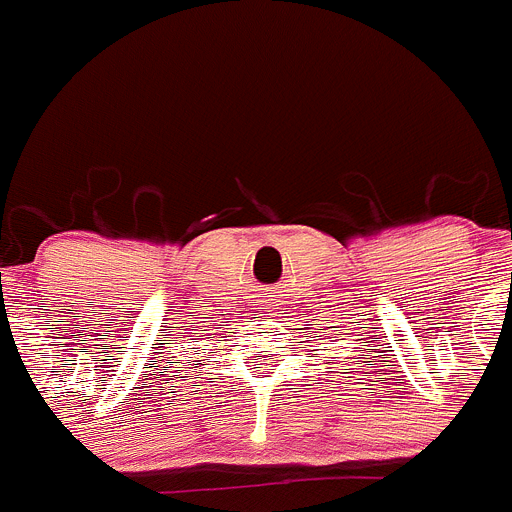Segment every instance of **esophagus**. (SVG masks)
<instances>
[{
  "label": "esophagus",
  "instance_id": "1",
  "mask_svg": "<svg viewBox=\"0 0 512 512\" xmlns=\"http://www.w3.org/2000/svg\"><path fill=\"white\" fill-rule=\"evenodd\" d=\"M261 305H264V307H261V310H269V300H266V297H264V300H261Z\"/></svg>",
  "mask_w": 512,
  "mask_h": 512
}]
</instances>
